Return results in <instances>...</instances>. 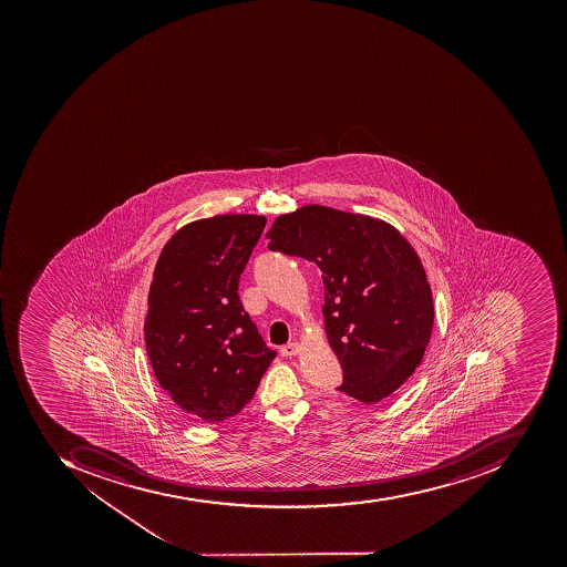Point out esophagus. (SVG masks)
Segmentation results:
<instances>
[{"label":"esophagus","instance_id":"34e87169","mask_svg":"<svg viewBox=\"0 0 567 567\" xmlns=\"http://www.w3.org/2000/svg\"><path fill=\"white\" fill-rule=\"evenodd\" d=\"M300 352V346L298 343H288V346L281 347L279 349V353H281L282 358H291V355H297Z\"/></svg>","mask_w":567,"mask_h":567}]
</instances>
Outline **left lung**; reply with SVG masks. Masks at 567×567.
<instances>
[{
	"label": "left lung",
	"mask_w": 567,
	"mask_h": 567,
	"mask_svg": "<svg viewBox=\"0 0 567 567\" xmlns=\"http://www.w3.org/2000/svg\"><path fill=\"white\" fill-rule=\"evenodd\" d=\"M267 239L321 269L338 390L364 404L389 398L422 362L434 328L432 289L406 237L380 218L307 205L276 218Z\"/></svg>",
	"instance_id": "1"
}]
</instances>
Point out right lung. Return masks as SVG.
Returning a JSON list of instances; mask_svg holds the SVG:
<instances>
[{
    "mask_svg": "<svg viewBox=\"0 0 567 567\" xmlns=\"http://www.w3.org/2000/svg\"><path fill=\"white\" fill-rule=\"evenodd\" d=\"M266 221L260 215L190 221L157 258L145 349L161 389L194 420L224 422L239 413L276 358L237 295Z\"/></svg>",
    "mask_w": 567,
    "mask_h": 567,
    "instance_id": "right-lung-1",
    "label": "right lung"
}]
</instances>
